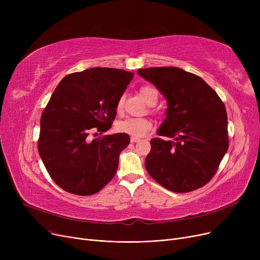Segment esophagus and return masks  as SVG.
<instances>
[{
    "instance_id": "1",
    "label": "esophagus",
    "mask_w": 260,
    "mask_h": 260,
    "mask_svg": "<svg viewBox=\"0 0 260 260\" xmlns=\"http://www.w3.org/2000/svg\"><path fill=\"white\" fill-rule=\"evenodd\" d=\"M139 140H140L139 138H134V137H132V138H131V142H132V143H135V142H138Z\"/></svg>"
}]
</instances>
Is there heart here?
<instances>
[{
	"label": "heart",
	"mask_w": 260,
	"mask_h": 260,
	"mask_svg": "<svg viewBox=\"0 0 260 260\" xmlns=\"http://www.w3.org/2000/svg\"><path fill=\"white\" fill-rule=\"evenodd\" d=\"M140 93L148 105H155L159 98L158 89L152 85H144L140 88ZM125 95L122 94L116 104V111L121 113L124 105ZM116 128L119 133L132 136L134 138H141L153 128V123L145 118L128 117L117 122Z\"/></svg>",
	"instance_id": "1"
}]
</instances>
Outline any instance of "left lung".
<instances>
[{"mask_svg":"<svg viewBox=\"0 0 260 260\" xmlns=\"http://www.w3.org/2000/svg\"><path fill=\"white\" fill-rule=\"evenodd\" d=\"M168 100L167 118L157 134L174 138L151 140L145 168L172 192L187 193L206 185L229 148L225 106L199 76L165 66L138 70Z\"/></svg>","mask_w":260,"mask_h":260,"instance_id":"1","label":"left lung"}]
</instances>
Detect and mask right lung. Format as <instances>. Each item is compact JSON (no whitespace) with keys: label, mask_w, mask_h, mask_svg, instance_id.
<instances>
[{"label":"right lung","mask_w":260,"mask_h":260,"mask_svg":"<svg viewBox=\"0 0 260 260\" xmlns=\"http://www.w3.org/2000/svg\"><path fill=\"white\" fill-rule=\"evenodd\" d=\"M134 74L93 67L64 77L41 117L39 154L61 188L79 196L101 190L117 172L131 139L123 133L90 139L112 127L116 104Z\"/></svg>","instance_id":"add662e5"}]
</instances>
